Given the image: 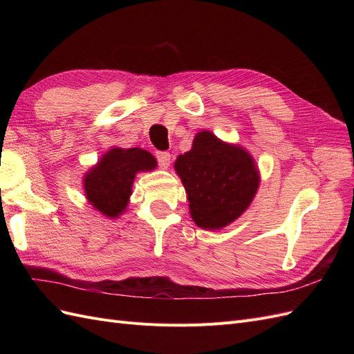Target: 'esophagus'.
<instances>
[{
    "label": "esophagus",
    "instance_id": "1",
    "mask_svg": "<svg viewBox=\"0 0 354 354\" xmlns=\"http://www.w3.org/2000/svg\"><path fill=\"white\" fill-rule=\"evenodd\" d=\"M155 156H156V160H158V164H159L160 168H168L169 160H171L169 152H156Z\"/></svg>",
    "mask_w": 354,
    "mask_h": 354
}]
</instances>
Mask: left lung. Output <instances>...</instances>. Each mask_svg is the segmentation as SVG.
<instances>
[{
	"instance_id": "obj_1",
	"label": "left lung",
	"mask_w": 354,
	"mask_h": 354,
	"mask_svg": "<svg viewBox=\"0 0 354 354\" xmlns=\"http://www.w3.org/2000/svg\"><path fill=\"white\" fill-rule=\"evenodd\" d=\"M174 167L186 189L190 216L202 229H221L236 220L260 185L250 153L209 131L198 133L192 151L180 155Z\"/></svg>"
}]
</instances>
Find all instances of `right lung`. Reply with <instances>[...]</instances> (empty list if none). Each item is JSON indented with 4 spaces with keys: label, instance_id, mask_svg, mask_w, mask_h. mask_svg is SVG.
Returning <instances> with one entry per match:
<instances>
[{
    "label": "right lung",
    "instance_id": "right-lung-1",
    "mask_svg": "<svg viewBox=\"0 0 354 354\" xmlns=\"http://www.w3.org/2000/svg\"><path fill=\"white\" fill-rule=\"evenodd\" d=\"M156 167L152 153L143 149L113 147L85 174L84 189L91 205L106 217H118L125 209L138 171Z\"/></svg>",
    "mask_w": 354,
    "mask_h": 354
}]
</instances>
